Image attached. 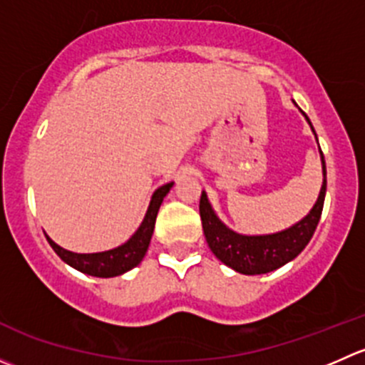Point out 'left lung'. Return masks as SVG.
I'll use <instances>...</instances> for the list:
<instances>
[{
    "mask_svg": "<svg viewBox=\"0 0 365 365\" xmlns=\"http://www.w3.org/2000/svg\"><path fill=\"white\" fill-rule=\"evenodd\" d=\"M304 114V113H302ZM305 116V114H304ZM307 123L311 125L309 118L305 116ZM311 130L314 132V127L311 125ZM316 135V132H314ZM318 141V138H316ZM322 169H323V183L319 189V196L316 200L311 212L298 220L293 226L286 230L277 231L270 235H242L227 227L222 220L217 217L210 205L208 196L203 190L200 200V215L203 222V231L206 244L210 251L217 256V259L222 261L226 267L233 268L235 272L244 275H259L274 272L277 268L284 267L305 249L309 240L314 235L316 226L319 222V217L323 212V203H325L327 194V165L325 157H323L322 148Z\"/></svg>",
    "mask_w": 365,
    "mask_h": 365,
    "instance_id": "left-lung-1",
    "label": "left lung"
}]
</instances>
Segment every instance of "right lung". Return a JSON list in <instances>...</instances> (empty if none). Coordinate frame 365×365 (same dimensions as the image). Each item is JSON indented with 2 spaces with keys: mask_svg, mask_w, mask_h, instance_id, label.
Masks as SVG:
<instances>
[{
  "mask_svg": "<svg viewBox=\"0 0 365 365\" xmlns=\"http://www.w3.org/2000/svg\"><path fill=\"white\" fill-rule=\"evenodd\" d=\"M171 187H173V182L165 183V185L159 187V189L153 192L141 226L135 230V233L132 235L125 244L118 245V247L109 249V251H104V252L79 254V252H72V251H67V249L60 247L56 242H53L46 235L47 242H49L53 251L56 252L65 263L70 264L72 268H76V270L83 272V274L93 275V277H116V275L125 274V272L138 267V264L143 261V257H145L146 251H148L150 240H152V235H153V227H155L157 213H159L162 201H164V197L168 196Z\"/></svg>",
  "mask_w": 365,
  "mask_h": 365,
  "instance_id": "obj_1",
  "label": "right lung"
}]
</instances>
